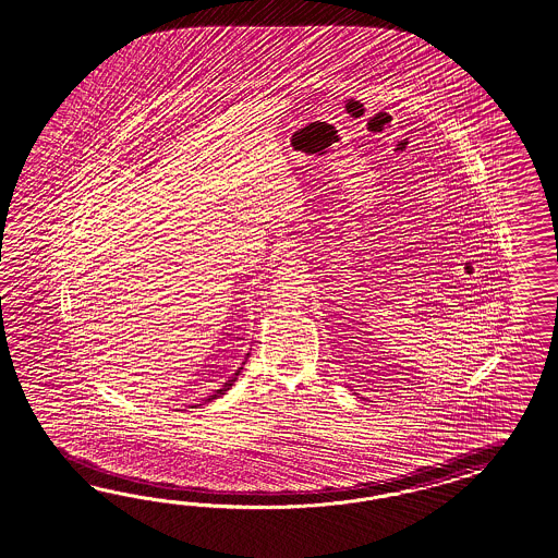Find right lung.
Wrapping results in <instances>:
<instances>
[{
    "instance_id": "add662e5",
    "label": "right lung",
    "mask_w": 558,
    "mask_h": 558,
    "mask_svg": "<svg viewBox=\"0 0 558 558\" xmlns=\"http://www.w3.org/2000/svg\"><path fill=\"white\" fill-rule=\"evenodd\" d=\"M242 365H245V363H242ZM242 368V367H240ZM240 368H238V371H235V375H231L230 379H228V383H226V385H223V387H221V389H218V391H216V395H211V397H209V401H211V399H218V397H221V395L226 393V391H228V389H231V385H233V380L238 379V375H240Z\"/></svg>"
}]
</instances>
